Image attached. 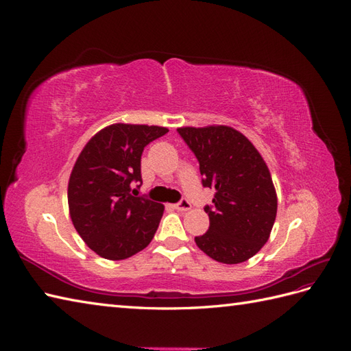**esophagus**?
<instances>
[{"mask_svg":"<svg viewBox=\"0 0 351 351\" xmlns=\"http://www.w3.org/2000/svg\"><path fill=\"white\" fill-rule=\"evenodd\" d=\"M190 208H192V204H190V202H189L187 199H182V200L178 202V204H176V209H177V210L184 212V210H189Z\"/></svg>","mask_w":351,"mask_h":351,"instance_id":"1","label":"esophagus"}]
</instances>
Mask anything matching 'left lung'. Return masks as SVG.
I'll use <instances>...</instances> for the list:
<instances>
[{"label": "left lung", "mask_w": 351, "mask_h": 351, "mask_svg": "<svg viewBox=\"0 0 351 351\" xmlns=\"http://www.w3.org/2000/svg\"><path fill=\"white\" fill-rule=\"evenodd\" d=\"M199 161L204 187L215 189L208 232L197 247L222 263H240L268 241L277 217L271 173L246 136L228 125L177 129Z\"/></svg>", "instance_id": "obj_1"}]
</instances>
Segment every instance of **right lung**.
<instances>
[{"label":"right lung","mask_w":351,"mask_h":351,"mask_svg":"<svg viewBox=\"0 0 351 351\" xmlns=\"http://www.w3.org/2000/svg\"><path fill=\"white\" fill-rule=\"evenodd\" d=\"M165 133L167 127L158 125H108L92 137L74 164L67 192L70 217L101 258H130L154 239L164 206L133 196L132 184L142 183L145 146Z\"/></svg>","instance_id":"right-lung-1"}]
</instances>
